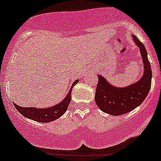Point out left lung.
Returning <instances> with one entry per match:
<instances>
[{"instance_id":"obj_1","label":"left lung","mask_w":161,"mask_h":161,"mask_svg":"<svg viewBox=\"0 0 161 161\" xmlns=\"http://www.w3.org/2000/svg\"><path fill=\"white\" fill-rule=\"evenodd\" d=\"M132 37L134 42L139 47L144 65V72L141 79L126 88H117L98 75L95 102L102 111L114 116L124 114L136 109L146 98L151 88L152 70L147 52L144 45L136 36L133 35Z\"/></svg>"}]
</instances>
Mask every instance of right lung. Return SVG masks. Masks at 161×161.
I'll return each instance as SVG.
<instances>
[{
  "instance_id": "1",
  "label": "right lung",
  "mask_w": 161,
  "mask_h": 161,
  "mask_svg": "<svg viewBox=\"0 0 161 161\" xmlns=\"http://www.w3.org/2000/svg\"><path fill=\"white\" fill-rule=\"evenodd\" d=\"M77 82L78 80L73 82L66 97L59 104L55 105V106L46 108V109H37V108L33 107H22V106L16 105L15 103H14V106L16 107L18 112H20L23 116L28 118V119L37 121V122H40V123L52 122V121L59 119L60 116H62L65 113L68 106H69L71 99H72V88L74 87V85L77 84Z\"/></svg>"
}]
</instances>
